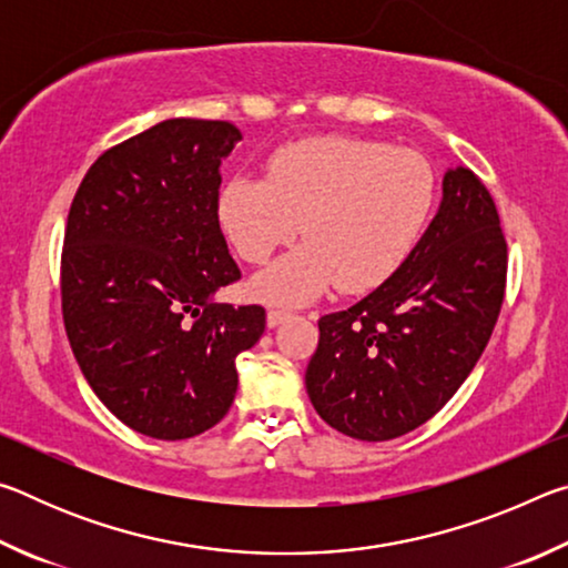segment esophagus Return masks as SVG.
<instances>
[{"instance_id": "esophagus-1", "label": "esophagus", "mask_w": 568, "mask_h": 568, "mask_svg": "<svg viewBox=\"0 0 568 568\" xmlns=\"http://www.w3.org/2000/svg\"><path fill=\"white\" fill-rule=\"evenodd\" d=\"M291 311H285V307H277L273 305L271 311H267V328H277V325L285 323L287 318H291Z\"/></svg>"}]
</instances>
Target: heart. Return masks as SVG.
<instances>
[{
    "label": "heart",
    "instance_id": "b5f03b06",
    "mask_svg": "<svg viewBox=\"0 0 568 568\" xmlns=\"http://www.w3.org/2000/svg\"><path fill=\"white\" fill-rule=\"evenodd\" d=\"M436 203V175L413 150L358 138H311L275 150L263 178L227 180L217 220L237 255L265 263L307 237L253 281L271 303H305L338 283L345 293L381 285L398 271Z\"/></svg>",
    "mask_w": 568,
    "mask_h": 568
}]
</instances>
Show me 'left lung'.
Returning <instances> with one entry per match:
<instances>
[{"label": "left lung", "instance_id": "8db88e82", "mask_svg": "<svg viewBox=\"0 0 568 568\" xmlns=\"http://www.w3.org/2000/svg\"><path fill=\"white\" fill-rule=\"evenodd\" d=\"M506 237L491 192L468 168L386 283L323 315L305 371L318 416L358 440H390L446 406L474 371L506 291Z\"/></svg>", "mask_w": 568, "mask_h": 568}]
</instances>
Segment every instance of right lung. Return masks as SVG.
I'll list each match as a JSON object with an SVG mask.
<instances>
[{
	"label": "right lung",
	"instance_id": "1",
	"mask_svg": "<svg viewBox=\"0 0 568 568\" xmlns=\"http://www.w3.org/2000/svg\"><path fill=\"white\" fill-rule=\"evenodd\" d=\"M237 140L223 120H165L102 152L72 200L67 338L94 396L142 436L182 440L223 420L235 358L265 331L263 305L215 303L240 281L217 220Z\"/></svg>",
	"mask_w": 568,
	"mask_h": 568
}]
</instances>
